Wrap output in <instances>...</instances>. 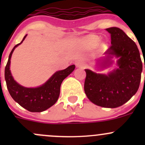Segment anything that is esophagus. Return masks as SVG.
I'll return each instance as SVG.
<instances>
[{"mask_svg":"<svg viewBox=\"0 0 145 145\" xmlns=\"http://www.w3.org/2000/svg\"><path fill=\"white\" fill-rule=\"evenodd\" d=\"M76 65V67H79V68H86L87 67V64L83 62V61H78Z\"/></svg>","mask_w":145,"mask_h":145,"instance_id":"esophagus-1","label":"esophagus"}]
</instances>
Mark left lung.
<instances>
[{"mask_svg": "<svg viewBox=\"0 0 145 145\" xmlns=\"http://www.w3.org/2000/svg\"><path fill=\"white\" fill-rule=\"evenodd\" d=\"M111 35V45L103 64H111V58H118V69L107 75L85 69V93L97 106L116 108L128 102L137 93L141 80L142 63L135 43L117 27L106 29ZM145 67V64H144Z\"/></svg>", "mask_w": 145, "mask_h": 145, "instance_id": "obj_1", "label": "left lung"}]
</instances>
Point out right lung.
<instances>
[{
  "instance_id": "obj_1",
  "label": "right lung",
  "mask_w": 145,
  "mask_h": 145,
  "mask_svg": "<svg viewBox=\"0 0 145 145\" xmlns=\"http://www.w3.org/2000/svg\"><path fill=\"white\" fill-rule=\"evenodd\" d=\"M26 35L21 43L16 45L12 50L5 69V79L9 93L13 100L20 106L31 112H41L55 105L59 98L60 86L62 81L75 69L71 65L67 69L56 71L43 85L37 88H25L14 80L10 70V59L16 47L25 39Z\"/></svg>"
}]
</instances>
